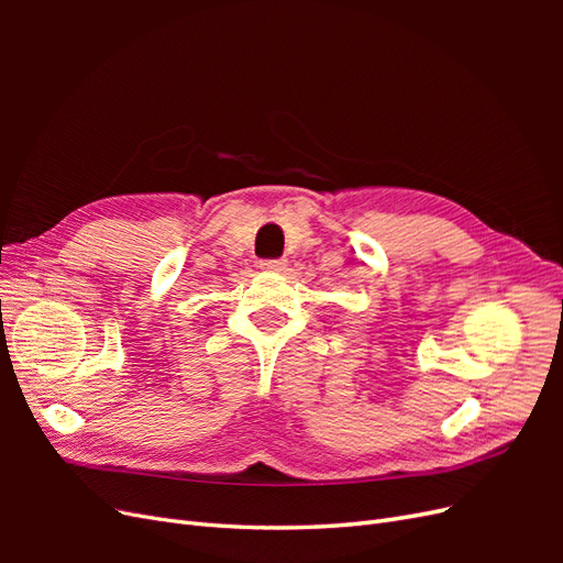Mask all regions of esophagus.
<instances>
[{
    "label": "esophagus",
    "mask_w": 563,
    "mask_h": 563,
    "mask_svg": "<svg viewBox=\"0 0 563 563\" xmlns=\"http://www.w3.org/2000/svg\"><path fill=\"white\" fill-rule=\"evenodd\" d=\"M261 267L267 269V272H282L286 269V261L284 258H267V261H261Z\"/></svg>",
    "instance_id": "esophagus-1"
}]
</instances>
